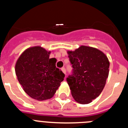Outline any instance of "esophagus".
<instances>
[{
	"label": "esophagus",
	"mask_w": 128,
	"mask_h": 128,
	"mask_svg": "<svg viewBox=\"0 0 128 128\" xmlns=\"http://www.w3.org/2000/svg\"><path fill=\"white\" fill-rule=\"evenodd\" d=\"M62 72L64 73V74H66V69H65V67H62Z\"/></svg>",
	"instance_id": "34e87169"
}]
</instances>
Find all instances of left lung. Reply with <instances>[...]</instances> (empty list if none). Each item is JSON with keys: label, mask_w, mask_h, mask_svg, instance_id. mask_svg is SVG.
<instances>
[{"label": "left lung", "mask_w": 128, "mask_h": 128, "mask_svg": "<svg viewBox=\"0 0 128 128\" xmlns=\"http://www.w3.org/2000/svg\"><path fill=\"white\" fill-rule=\"evenodd\" d=\"M68 54L72 70L66 80L72 97L80 104L90 103L104 87L109 74V61L102 52L87 46L68 51Z\"/></svg>", "instance_id": "1"}]
</instances>
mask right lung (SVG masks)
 Masks as SVG:
<instances>
[{
    "label": "right lung",
    "mask_w": 128,
    "mask_h": 128,
    "mask_svg": "<svg viewBox=\"0 0 128 128\" xmlns=\"http://www.w3.org/2000/svg\"><path fill=\"white\" fill-rule=\"evenodd\" d=\"M40 47L25 50L18 59L15 73L24 90L38 100L50 99L63 81L65 74L56 66V59Z\"/></svg>",
    "instance_id": "right-lung-1"
}]
</instances>
